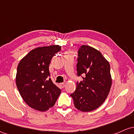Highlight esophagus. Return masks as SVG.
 I'll return each mask as SVG.
<instances>
[{"mask_svg": "<svg viewBox=\"0 0 134 134\" xmlns=\"http://www.w3.org/2000/svg\"><path fill=\"white\" fill-rule=\"evenodd\" d=\"M60 87H62V88H64V86H65V83H60Z\"/></svg>", "mask_w": 134, "mask_h": 134, "instance_id": "34e87169", "label": "esophagus"}]
</instances>
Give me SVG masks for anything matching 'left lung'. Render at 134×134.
Masks as SVG:
<instances>
[{
	"label": "left lung",
	"instance_id": "left-lung-1",
	"mask_svg": "<svg viewBox=\"0 0 134 134\" xmlns=\"http://www.w3.org/2000/svg\"><path fill=\"white\" fill-rule=\"evenodd\" d=\"M77 56V74L83 80L77 82L76 90L70 96L77 109L93 111L103 103L110 92V65L100 52L90 46L80 47Z\"/></svg>",
	"mask_w": 134,
	"mask_h": 134
}]
</instances>
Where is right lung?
<instances>
[{
  "label": "right lung",
  "instance_id": "1",
  "mask_svg": "<svg viewBox=\"0 0 134 134\" xmlns=\"http://www.w3.org/2000/svg\"><path fill=\"white\" fill-rule=\"evenodd\" d=\"M60 45L39 47L29 52L17 69L16 86L23 100L32 108L44 111L54 106L61 90L52 82L49 65Z\"/></svg>",
  "mask_w": 134,
  "mask_h": 134
}]
</instances>
